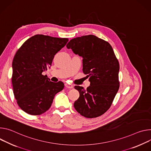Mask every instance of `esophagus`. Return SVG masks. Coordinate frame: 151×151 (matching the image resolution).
Returning <instances> with one entry per match:
<instances>
[{
  "label": "esophagus",
  "mask_w": 151,
  "mask_h": 151,
  "mask_svg": "<svg viewBox=\"0 0 151 151\" xmlns=\"http://www.w3.org/2000/svg\"><path fill=\"white\" fill-rule=\"evenodd\" d=\"M65 87H66L67 88H70V89H72V88H73V86L72 85L69 84V83H65Z\"/></svg>",
  "instance_id": "34e87169"
}]
</instances>
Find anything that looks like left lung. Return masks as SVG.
<instances>
[{
  "mask_svg": "<svg viewBox=\"0 0 151 151\" xmlns=\"http://www.w3.org/2000/svg\"><path fill=\"white\" fill-rule=\"evenodd\" d=\"M83 58V72L90 86L85 90L75 86L80 93L75 109L87 118H96L110 107L119 88V64L110 44L93 35L73 38L66 45Z\"/></svg>",
  "mask_w": 151,
  "mask_h": 151,
  "instance_id": "1",
  "label": "left lung"
}]
</instances>
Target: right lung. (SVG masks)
I'll return each instance as SVG.
<instances>
[{
	"label": "right lung",
	"mask_w": 151,
	"mask_h": 151,
	"mask_svg": "<svg viewBox=\"0 0 151 151\" xmlns=\"http://www.w3.org/2000/svg\"><path fill=\"white\" fill-rule=\"evenodd\" d=\"M68 41L44 35L26 41L12 61V83L14 96L26 113L39 115L51 107L55 95L64 88L63 83L50 80L42 73L50 68L55 55Z\"/></svg>",
	"instance_id": "add662e5"
}]
</instances>
